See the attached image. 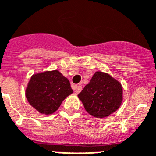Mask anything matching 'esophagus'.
Instances as JSON below:
<instances>
[{
    "label": "esophagus",
    "instance_id": "1",
    "mask_svg": "<svg viewBox=\"0 0 156 156\" xmlns=\"http://www.w3.org/2000/svg\"><path fill=\"white\" fill-rule=\"evenodd\" d=\"M81 90H82V86H81V85H78L77 87H75V89H74L75 93H76V94H78V93L81 92Z\"/></svg>",
    "mask_w": 156,
    "mask_h": 156
}]
</instances>
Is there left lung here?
<instances>
[{
  "mask_svg": "<svg viewBox=\"0 0 156 156\" xmlns=\"http://www.w3.org/2000/svg\"><path fill=\"white\" fill-rule=\"evenodd\" d=\"M78 97L90 115L103 118L116 112L122 104V84L108 73L98 71Z\"/></svg>",
  "mask_w": 156,
  "mask_h": 156,
  "instance_id": "left-lung-1",
  "label": "left lung"
}]
</instances>
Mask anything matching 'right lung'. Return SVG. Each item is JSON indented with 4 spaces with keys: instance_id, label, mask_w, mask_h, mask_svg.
Wrapping results in <instances>:
<instances>
[{
    "instance_id": "1",
    "label": "right lung",
    "mask_w": 156,
    "mask_h": 156,
    "mask_svg": "<svg viewBox=\"0 0 156 156\" xmlns=\"http://www.w3.org/2000/svg\"><path fill=\"white\" fill-rule=\"evenodd\" d=\"M73 93L69 79L58 70L34 74L26 87L29 103L40 113H54L62 101Z\"/></svg>"
}]
</instances>
